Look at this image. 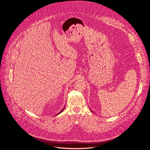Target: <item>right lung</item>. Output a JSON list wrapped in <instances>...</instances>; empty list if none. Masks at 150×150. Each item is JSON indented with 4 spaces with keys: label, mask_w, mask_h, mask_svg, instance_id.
I'll return each mask as SVG.
<instances>
[{
    "label": "right lung",
    "mask_w": 150,
    "mask_h": 150,
    "mask_svg": "<svg viewBox=\"0 0 150 150\" xmlns=\"http://www.w3.org/2000/svg\"><path fill=\"white\" fill-rule=\"evenodd\" d=\"M64 108H65V107H64V108H63V109H62V110H61V111H60V112H59V113H58V114H57V115H58V114H60V113H61V112H62V111H64Z\"/></svg>",
    "instance_id": "add662e5"
}]
</instances>
